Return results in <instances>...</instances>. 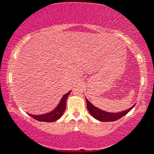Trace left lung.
<instances>
[{"label":"left lung","instance_id":"obj_1","mask_svg":"<svg viewBox=\"0 0 154 154\" xmlns=\"http://www.w3.org/2000/svg\"><path fill=\"white\" fill-rule=\"evenodd\" d=\"M86 102H87V109L89 111L90 114L94 119L102 122H112L116 121V120H119V119L123 117V116L127 114L134 106H134L130 107L128 110H125L119 113H109L97 108L93 104H92L87 99H86Z\"/></svg>","mask_w":154,"mask_h":154}]
</instances>
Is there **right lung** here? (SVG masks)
Masks as SVG:
<instances>
[{"label": "right lung", "mask_w": 154, "mask_h": 154, "mask_svg": "<svg viewBox=\"0 0 154 154\" xmlns=\"http://www.w3.org/2000/svg\"><path fill=\"white\" fill-rule=\"evenodd\" d=\"M69 93H70V92H67L66 94H65L63 96V97L60 101V104H58V106L56 107V109H54L52 112H50L43 115H30L32 118H33V119L37 120V121H38L54 122L57 121V120H58L61 116H62L63 113L64 112L65 109H66V101Z\"/></svg>", "instance_id": "right-lung-1"}]
</instances>
